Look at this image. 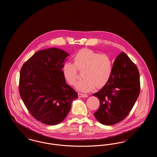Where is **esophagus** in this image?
<instances>
[{
    "mask_svg": "<svg viewBox=\"0 0 157 157\" xmlns=\"http://www.w3.org/2000/svg\"><path fill=\"white\" fill-rule=\"evenodd\" d=\"M78 97L81 98H87L88 97V95L87 94H82V93H78Z\"/></svg>",
    "mask_w": 157,
    "mask_h": 157,
    "instance_id": "34e87169",
    "label": "esophagus"
}]
</instances>
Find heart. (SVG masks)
I'll list each match as a JSON object with an SVG mask.
<instances>
[{
	"label": "heart",
	"mask_w": 157,
	"mask_h": 157,
	"mask_svg": "<svg viewBox=\"0 0 157 157\" xmlns=\"http://www.w3.org/2000/svg\"><path fill=\"white\" fill-rule=\"evenodd\" d=\"M74 63L65 62L63 72L68 82L75 85L79 78V70L83 71L82 80L78 82L76 88L90 92L95 86L102 88L108 82L112 74L113 62L106 54H101L89 49H82L74 57Z\"/></svg>",
	"instance_id": "b5f03b06"
}]
</instances>
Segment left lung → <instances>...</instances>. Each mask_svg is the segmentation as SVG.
Here are the masks:
<instances>
[{"instance_id":"obj_1","label":"left lung","mask_w":157,"mask_h":157,"mask_svg":"<svg viewBox=\"0 0 157 157\" xmlns=\"http://www.w3.org/2000/svg\"><path fill=\"white\" fill-rule=\"evenodd\" d=\"M140 92L138 67L124 52L114 60L112 74L103 88L93 95L100 102L97 120L105 125H112L125 119L132 109Z\"/></svg>"}]
</instances>
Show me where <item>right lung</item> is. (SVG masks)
<instances>
[{"label": "right lung", "mask_w": 157, "mask_h": 157, "mask_svg": "<svg viewBox=\"0 0 157 157\" xmlns=\"http://www.w3.org/2000/svg\"><path fill=\"white\" fill-rule=\"evenodd\" d=\"M69 54L58 48L39 51L21 68V97L30 114L49 125L60 123L67 116L78 94L67 84L63 63Z\"/></svg>", "instance_id": "right-lung-1"}]
</instances>
